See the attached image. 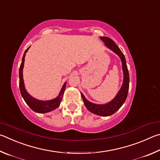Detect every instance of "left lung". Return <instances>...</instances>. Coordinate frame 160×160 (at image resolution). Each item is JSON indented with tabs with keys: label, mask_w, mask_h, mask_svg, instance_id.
Wrapping results in <instances>:
<instances>
[{
	"label": "left lung",
	"mask_w": 160,
	"mask_h": 160,
	"mask_svg": "<svg viewBox=\"0 0 160 160\" xmlns=\"http://www.w3.org/2000/svg\"><path fill=\"white\" fill-rule=\"evenodd\" d=\"M100 38L105 43V46L118 55L122 61L123 76H124L122 85L115 97L112 100H110V102L105 103V104H96V103L90 102L86 98L82 92H81V94H82L84 105L89 112L96 114V115L108 117L115 113L126 101L128 92V88H129V74H128L125 57L121 51V50L119 49V48L110 38L105 37H105L104 36H101Z\"/></svg>",
	"instance_id": "left-lung-1"
}]
</instances>
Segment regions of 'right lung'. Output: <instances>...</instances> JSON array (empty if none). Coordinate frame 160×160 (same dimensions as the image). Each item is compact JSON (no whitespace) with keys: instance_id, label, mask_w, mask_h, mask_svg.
Here are the masks:
<instances>
[{"instance_id":"1","label":"right lung","mask_w":160,"mask_h":160,"mask_svg":"<svg viewBox=\"0 0 160 160\" xmlns=\"http://www.w3.org/2000/svg\"><path fill=\"white\" fill-rule=\"evenodd\" d=\"M30 46L25 50V52L23 55L22 60V63L20 67H19V89H20V93L22 98L24 100L25 102L27 103L28 106L32 109L33 111L36 112L37 113H47L49 112H51L52 110L57 109L60 105V102L62 99L63 95L65 91L67 82H64V83L62 87L61 90L59 93L58 96L55 98L48 100H41L38 99H36L35 98L31 96V95L28 93L26 88L24 86V78H23V68H24V58L26 56V53L29 49Z\"/></svg>"}]
</instances>
